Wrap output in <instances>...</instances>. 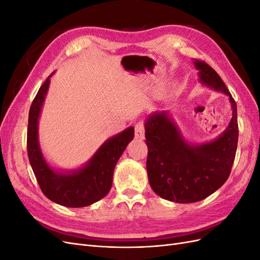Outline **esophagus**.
I'll return each instance as SVG.
<instances>
[{
  "label": "esophagus",
  "instance_id": "obj_1",
  "mask_svg": "<svg viewBox=\"0 0 260 260\" xmlns=\"http://www.w3.org/2000/svg\"><path fill=\"white\" fill-rule=\"evenodd\" d=\"M136 130V138L137 139H144V132H145V124L143 121H139L135 125Z\"/></svg>",
  "mask_w": 260,
  "mask_h": 260
}]
</instances>
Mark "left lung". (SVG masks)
<instances>
[{
	"label": "left lung",
	"instance_id": "obj_1",
	"mask_svg": "<svg viewBox=\"0 0 260 260\" xmlns=\"http://www.w3.org/2000/svg\"><path fill=\"white\" fill-rule=\"evenodd\" d=\"M200 80L226 94L232 106L229 127L215 141L190 145L181 137L168 112L154 113L145 122L146 169L153 191L176 203H195L216 192L230 176L237 153V104L220 76L206 61L195 58Z\"/></svg>",
	"mask_w": 260,
	"mask_h": 260
}]
</instances>
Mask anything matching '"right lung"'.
<instances>
[{
    "mask_svg": "<svg viewBox=\"0 0 260 260\" xmlns=\"http://www.w3.org/2000/svg\"><path fill=\"white\" fill-rule=\"evenodd\" d=\"M50 77L39 89L30 106L27 131L29 161L39 186L49 200L66 207L89 206L111 191L115 166L135 137V128L125 129L106 141L83 168L69 174L55 172L45 162L38 141V118L49 89Z\"/></svg>",
    "mask_w": 260,
    "mask_h": 260,
    "instance_id": "add662e5",
    "label": "right lung"
}]
</instances>
